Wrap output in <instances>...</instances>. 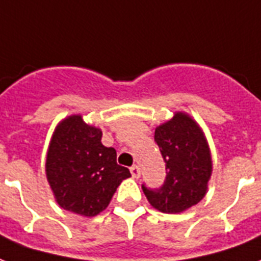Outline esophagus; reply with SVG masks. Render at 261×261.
<instances>
[{
    "label": "esophagus",
    "mask_w": 261,
    "mask_h": 261,
    "mask_svg": "<svg viewBox=\"0 0 261 261\" xmlns=\"http://www.w3.org/2000/svg\"><path fill=\"white\" fill-rule=\"evenodd\" d=\"M130 172H131V175H133V178H135V179H138L139 176H141V170H139L138 166L131 167Z\"/></svg>",
    "instance_id": "obj_1"
}]
</instances>
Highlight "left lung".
Returning a JSON list of instances; mask_svg holds the SVG:
<instances>
[{"label": "left lung", "instance_id": "1", "mask_svg": "<svg viewBox=\"0 0 261 261\" xmlns=\"http://www.w3.org/2000/svg\"><path fill=\"white\" fill-rule=\"evenodd\" d=\"M154 141L166 162L160 189L142 186L149 204L163 214H180L201 201L212 175V156L204 131L186 112H175L154 130Z\"/></svg>", "mask_w": 261, "mask_h": 261}]
</instances>
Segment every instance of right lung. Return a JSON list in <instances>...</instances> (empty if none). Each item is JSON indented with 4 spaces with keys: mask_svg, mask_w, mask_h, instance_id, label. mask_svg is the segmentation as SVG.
I'll list each match as a JSON object with an SVG mask.
<instances>
[{
    "mask_svg": "<svg viewBox=\"0 0 261 261\" xmlns=\"http://www.w3.org/2000/svg\"><path fill=\"white\" fill-rule=\"evenodd\" d=\"M101 137V128L87 124L82 115H71L56 126L46 153L45 172L56 202L86 218L107 210L117 186L131 176Z\"/></svg>",
    "mask_w": 261,
    "mask_h": 261,
    "instance_id": "add662e5",
    "label": "right lung"
}]
</instances>
